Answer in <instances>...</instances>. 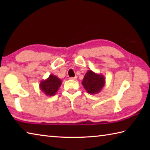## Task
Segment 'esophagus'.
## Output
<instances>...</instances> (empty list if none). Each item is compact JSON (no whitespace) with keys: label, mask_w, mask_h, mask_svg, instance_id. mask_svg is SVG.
Instances as JSON below:
<instances>
[{"label":"esophagus","mask_w":150,"mask_h":150,"mask_svg":"<svg viewBox=\"0 0 150 150\" xmlns=\"http://www.w3.org/2000/svg\"><path fill=\"white\" fill-rule=\"evenodd\" d=\"M70 79H71V80H76V79H77V77H70Z\"/></svg>","instance_id":"34e87169"}]
</instances>
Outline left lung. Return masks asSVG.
I'll use <instances>...</instances> for the list:
<instances>
[{
	"label": "left lung",
	"mask_w": 150,
	"mask_h": 150,
	"mask_svg": "<svg viewBox=\"0 0 150 150\" xmlns=\"http://www.w3.org/2000/svg\"><path fill=\"white\" fill-rule=\"evenodd\" d=\"M105 77L100 73L88 70L82 81V85L88 93L96 95L100 93L105 85Z\"/></svg>",
	"instance_id": "1"
}]
</instances>
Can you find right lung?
<instances>
[{
  "label": "right lung",
  "instance_id": "1",
  "mask_svg": "<svg viewBox=\"0 0 150 150\" xmlns=\"http://www.w3.org/2000/svg\"><path fill=\"white\" fill-rule=\"evenodd\" d=\"M62 81L57 76L51 74L46 79L40 81V88L47 96H54L59 90Z\"/></svg>",
  "mask_w": 150,
  "mask_h": 150
}]
</instances>
